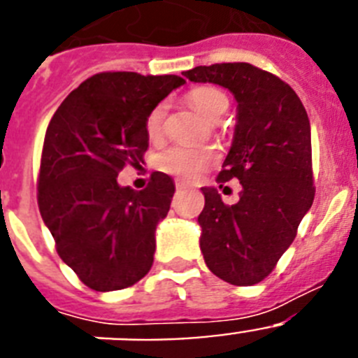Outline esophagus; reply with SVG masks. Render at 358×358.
Returning <instances> with one entry per match:
<instances>
[{
  "mask_svg": "<svg viewBox=\"0 0 358 358\" xmlns=\"http://www.w3.org/2000/svg\"><path fill=\"white\" fill-rule=\"evenodd\" d=\"M176 188H177V189L186 188V182H185V181H181V179H177V181H176Z\"/></svg>",
  "mask_w": 358,
  "mask_h": 358,
  "instance_id": "obj_1",
  "label": "esophagus"
}]
</instances>
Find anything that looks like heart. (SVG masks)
<instances>
[{"mask_svg":"<svg viewBox=\"0 0 358 358\" xmlns=\"http://www.w3.org/2000/svg\"><path fill=\"white\" fill-rule=\"evenodd\" d=\"M189 103L210 120H217L227 109V96L213 85H199L188 93ZM166 116V103L161 102L152 107L145 120V129L150 138L161 136ZM217 161V152L210 147H189V145H172L156 156V169L177 177L192 179L210 169Z\"/></svg>","mask_w":358,"mask_h":358,"instance_id":"1","label":"heart"}]
</instances>
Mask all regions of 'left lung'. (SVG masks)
Wrapping results in <instances>:
<instances>
[{
  "instance_id": "left-lung-1",
  "label": "left lung",
  "mask_w": 358,
  "mask_h": 358,
  "mask_svg": "<svg viewBox=\"0 0 358 358\" xmlns=\"http://www.w3.org/2000/svg\"><path fill=\"white\" fill-rule=\"evenodd\" d=\"M185 77L227 87L238 102L217 182L238 179L240 201L229 206L217 189L202 188L201 251L215 276L255 285L273 273L314 202L308 115L287 82L249 62L197 66Z\"/></svg>"
}]
</instances>
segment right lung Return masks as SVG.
Listing matches in <instances>:
<instances>
[{"label": "right lung", "mask_w": 358, "mask_h": 358, "mask_svg": "<svg viewBox=\"0 0 358 358\" xmlns=\"http://www.w3.org/2000/svg\"><path fill=\"white\" fill-rule=\"evenodd\" d=\"M185 84L177 75L96 73L55 110L41 154L37 204L55 249L96 292L132 287L150 271L156 226L176 186L154 172L145 189L122 188L123 166H140L152 107Z\"/></svg>", "instance_id": "obj_1"}]
</instances>
